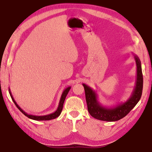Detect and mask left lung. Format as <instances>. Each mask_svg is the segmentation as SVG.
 Returning <instances> with one entry per match:
<instances>
[{
    "mask_svg": "<svg viewBox=\"0 0 152 152\" xmlns=\"http://www.w3.org/2000/svg\"><path fill=\"white\" fill-rule=\"evenodd\" d=\"M133 55L137 67L136 84L131 96L125 102L118 104L112 107L104 106L98 101L96 91L88 85L82 84L85 90L88 110L93 118L106 122L118 121L125 117L140 101L143 89L142 65L139 57L134 54Z\"/></svg>",
    "mask_w": 152,
    "mask_h": 152,
    "instance_id": "1",
    "label": "left lung"
}]
</instances>
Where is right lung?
Listing matches in <instances>:
<instances>
[{
    "instance_id": "1",
    "label": "right lung",
    "mask_w": 152,
    "mask_h": 152,
    "mask_svg": "<svg viewBox=\"0 0 152 152\" xmlns=\"http://www.w3.org/2000/svg\"><path fill=\"white\" fill-rule=\"evenodd\" d=\"M70 88H71V87L69 86L66 88H65L64 90L63 91V92L62 94V96H61V98H60V102H59L58 106V108H57L56 111H55L53 113H52V114H49L44 115H35L27 114L26 112H24L23 109H21V107L19 106L17 104H16V102L15 100V99H14L13 96L12 95V94H11L10 88L9 89V90L10 97H11V98H12V100L14 102V103H15V104L16 105V106L18 107V110H20V111L22 113H23L24 115H25L26 117H28V118H30V119H32V120H38V121H42V120H53V119H55V118H56L57 117L59 116L60 114H61V112H62V108H63V105H64V102L66 97V96H67L69 91H70Z\"/></svg>"
}]
</instances>
